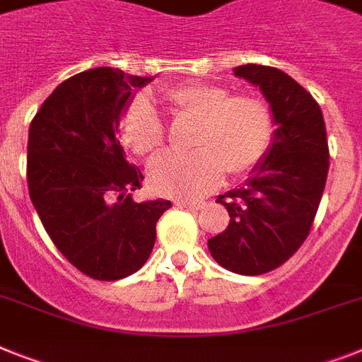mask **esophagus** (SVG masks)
I'll return each mask as SVG.
<instances>
[{
    "mask_svg": "<svg viewBox=\"0 0 362 362\" xmlns=\"http://www.w3.org/2000/svg\"><path fill=\"white\" fill-rule=\"evenodd\" d=\"M175 207H181V209H202L203 203L202 202H188V199H175L174 202Z\"/></svg>",
    "mask_w": 362,
    "mask_h": 362,
    "instance_id": "1",
    "label": "esophagus"
}]
</instances>
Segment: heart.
Listing matches in <instances>:
<instances>
[{
    "mask_svg": "<svg viewBox=\"0 0 362 362\" xmlns=\"http://www.w3.org/2000/svg\"><path fill=\"white\" fill-rule=\"evenodd\" d=\"M160 98L174 115L196 120L188 142L194 151H170L149 164V185L163 196L198 198L222 181L223 172L233 177L250 174L274 142V115L267 101L257 95H231L222 85L192 81L164 88ZM118 133L140 157L157 153L166 136L159 112L146 95L127 101Z\"/></svg>",
    "mask_w": 362,
    "mask_h": 362,
    "instance_id": "obj_1",
    "label": "heart"
}]
</instances>
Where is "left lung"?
Returning a JSON list of instances; mask_svg holds the SVG:
<instances>
[{"instance_id":"1","label":"left lung","mask_w":362,"mask_h":362,"mask_svg":"<svg viewBox=\"0 0 362 362\" xmlns=\"http://www.w3.org/2000/svg\"><path fill=\"white\" fill-rule=\"evenodd\" d=\"M235 76L259 86L276 133L252 177L218 196L231 220L207 244L220 267L261 276L281 267L305 242L324 194L329 148L320 105L291 76L261 64L237 66Z\"/></svg>"}]
</instances>
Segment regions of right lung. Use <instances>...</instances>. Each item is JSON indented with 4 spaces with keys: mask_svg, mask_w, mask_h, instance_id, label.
Segmentation results:
<instances>
[{
    "mask_svg": "<svg viewBox=\"0 0 362 362\" xmlns=\"http://www.w3.org/2000/svg\"><path fill=\"white\" fill-rule=\"evenodd\" d=\"M151 77L101 66L62 81L27 142V185L57 250L85 276L116 281L144 267L168 199L136 203L142 172L125 157L118 120Z\"/></svg>",
    "mask_w": 362,
    "mask_h": 362,
    "instance_id": "add662e5",
    "label": "right lung"
}]
</instances>
